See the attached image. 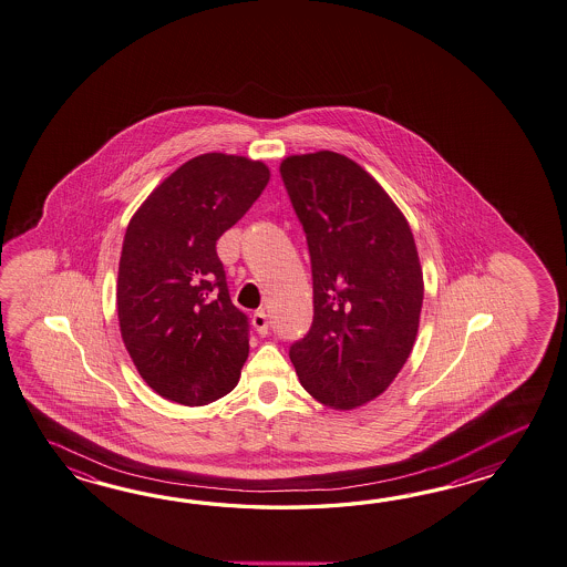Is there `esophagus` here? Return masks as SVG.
Instances as JSON below:
<instances>
[{
  "mask_svg": "<svg viewBox=\"0 0 567 567\" xmlns=\"http://www.w3.org/2000/svg\"><path fill=\"white\" fill-rule=\"evenodd\" d=\"M252 326L260 336H266V333H268L270 321H268V317H266L265 311H258V313L252 315Z\"/></svg>",
  "mask_w": 567,
  "mask_h": 567,
  "instance_id": "34e87169",
  "label": "esophagus"
}]
</instances>
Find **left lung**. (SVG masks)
Segmentation results:
<instances>
[{"mask_svg": "<svg viewBox=\"0 0 567 567\" xmlns=\"http://www.w3.org/2000/svg\"><path fill=\"white\" fill-rule=\"evenodd\" d=\"M280 175L313 270V326L290 362L317 403L352 411L413 352L425 295L415 238L391 195L343 154H290Z\"/></svg>", "mask_w": 567, "mask_h": 567, "instance_id": "obj_1", "label": "left lung"}]
</instances>
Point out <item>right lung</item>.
I'll list each match as a JSON object with an SVG mask.
<instances>
[{
    "mask_svg": "<svg viewBox=\"0 0 567 567\" xmlns=\"http://www.w3.org/2000/svg\"><path fill=\"white\" fill-rule=\"evenodd\" d=\"M270 178L262 161L207 152L181 164L127 224L117 319L140 377L166 401L203 406L238 384L248 317L229 301L215 244Z\"/></svg>",
    "mask_w": 567,
    "mask_h": 567,
    "instance_id": "add662e5",
    "label": "right lung"
}]
</instances>
